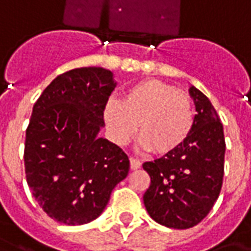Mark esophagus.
Here are the masks:
<instances>
[{
    "mask_svg": "<svg viewBox=\"0 0 251 251\" xmlns=\"http://www.w3.org/2000/svg\"><path fill=\"white\" fill-rule=\"evenodd\" d=\"M130 168L131 169L141 168V161L136 157H130Z\"/></svg>",
    "mask_w": 251,
    "mask_h": 251,
    "instance_id": "esophagus-1",
    "label": "esophagus"
}]
</instances>
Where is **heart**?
Returning <instances> with one entry per match:
<instances>
[{"label": "heart", "mask_w": 251, "mask_h": 251, "mask_svg": "<svg viewBox=\"0 0 251 251\" xmlns=\"http://www.w3.org/2000/svg\"><path fill=\"white\" fill-rule=\"evenodd\" d=\"M104 121L111 140L124 145L136 133L154 154H167L181 147L194 125V104L188 94L156 79L134 83L121 102L110 100Z\"/></svg>", "instance_id": "obj_1"}]
</instances>
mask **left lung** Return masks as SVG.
<instances>
[{
    "mask_svg": "<svg viewBox=\"0 0 251 251\" xmlns=\"http://www.w3.org/2000/svg\"><path fill=\"white\" fill-rule=\"evenodd\" d=\"M198 114L184 144L142 164L151 176L144 204L152 219L171 228H189L208 215L221 194L226 142L221 118L210 99L189 88Z\"/></svg>",
    "mask_w": 251,
    "mask_h": 251,
    "instance_id": "8db88e82",
    "label": "left lung"
}]
</instances>
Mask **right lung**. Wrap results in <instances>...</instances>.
<instances>
[{"instance_id":"obj_1","label":"right lung","mask_w":251,"mask_h":251,"mask_svg":"<svg viewBox=\"0 0 251 251\" xmlns=\"http://www.w3.org/2000/svg\"><path fill=\"white\" fill-rule=\"evenodd\" d=\"M114 87L109 70L75 68L55 77L33 106L25 137L26 183L59 223L97 219L129 174L127 154L98 137Z\"/></svg>"}]
</instances>
